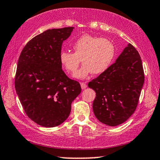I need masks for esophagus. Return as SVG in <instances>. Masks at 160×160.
I'll return each mask as SVG.
<instances>
[{"instance_id": "esophagus-1", "label": "esophagus", "mask_w": 160, "mask_h": 160, "mask_svg": "<svg viewBox=\"0 0 160 160\" xmlns=\"http://www.w3.org/2000/svg\"><path fill=\"white\" fill-rule=\"evenodd\" d=\"M80 86H81L82 89H86L87 88V85L85 82H80Z\"/></svg>"}]
</instances>
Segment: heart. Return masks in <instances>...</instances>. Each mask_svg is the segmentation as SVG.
Instances as JSON below:
<instances>
[{
  "label": "heart",
  "mask_w": 160,
  "mask_h": 160,
  "mask_svg": "<svg viewBox=\"0 0 160 160\" xmlns=\"http://www.w3.org/2000/svg\"><path fill=\"white\" fill-rule=\"evenodd\" d=\"M74 52L61 51L59 60L68 72L75 74L80 62L82 67L74 76L84 79L89 74H101L113 63L116 54L115 44L110 40L85 34L73 44Z\"/></svg>",
  "instance_id": "heart-1"
}]
</instances>
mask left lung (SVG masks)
<instances>
[{
    "label": "left lung",
    "mask_w": 160,
    "mask_h": 160,
    "mask_svg": "<svg viewBox=\"0 0 160 160\" xmlns=\"http://www.w3.org/2000/svg\"><path fill=\"white\" fill-rule=\"evenodd\" d=\"M144 79L139 53L128 44L116 62L88 84L96 92L93 110L98 120L111 127L125 122L135 111Z\"/></svg>",
    "instance_id": "left-lung-1"
}]
</instances>
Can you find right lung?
Masks as SVG:
<instances>
[{
	"label": "right lung",
	"instance_id": "obj_1",
	"mask_svg": "<svg viewBox=\"0 0 160 160\" xmlns=\"http://www.w3.org/2000/svg\"><path fill=\"white\" fill-rule=\"evenodd\" d=\"M73 27L49 29L36 36L20 53L14 85L25 113L44 127L67 120L81 87L63 71L59 60L63 42Z\"/></svg>",
	"mask_w": 160,
	"mask_h": 160
}]
</instances>
